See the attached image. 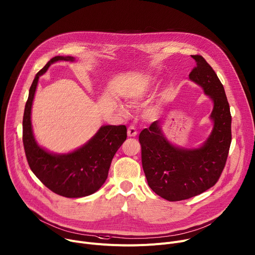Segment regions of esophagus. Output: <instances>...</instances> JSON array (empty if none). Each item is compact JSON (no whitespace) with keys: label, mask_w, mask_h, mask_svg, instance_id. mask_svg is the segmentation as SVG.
I'll return each mask as SVG.
<instances>
[{"label":"esophagus","mask_w":255,"mask_h":255,"mask_svg":"<svg viewBox=\"0 0 255 255\" xmlns=\"http://www.w3.org/2000/svg\"><path fill=\"white\" fill-rule=\"evenodd\" d=\"M127 134L129 137H135L137 135V130L134 126H130L128 127V130H127Z\"/></svg>","instance_id":"esophagus-1"}]
</instances>
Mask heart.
Segmentation results:
<instances>
[{
  "instance_id": "obj_1",
  "label": "heart",
  "mask_w": 255,
  "mask_h": 255,
  "mask_svg": "<svg viewBox=\"0 0 255 255\" xmlns=\"http://www.w3.org/2000/svg\"><path fill=\"white\" fill-rule=\"evenodd\" d=\"M147 87H142V88H139V89H137V90H134L133 92H131V93H129L128 94V96H127V100L130 102V103H132V104H138V103H140L145 97H146V94H147ZM119 112L121 113V114H123V115H126L127 114V111H126V109L124 108V107H122V106H119ZM146 115L148 116V117H155L156 115H157V112H156V109L155 108H153V107H151V108H148L147 109V111H146Z\"/></svg>"
}]
</instances>
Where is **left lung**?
<instances>
[{
    "label": "left lung",
    "instance_id": "obj_1",
    "mask_svg": "<svg viewBox=\"0 0 255 255\" xmlns=\"http://www.w3.org/2000/svg\"><path fill=\"white\" fill-rule=\"evenodd\" d=\"M197 66L189 75L213 101V130L203 145L188 149L171 144L159 121L140 132L141 159L148 186L159 197L181 201L198 196L219 179L231 144V114L225 90L202 55H192Z\"/></svg>",
    "mask_w": 255,
    "mask_h": 255
}]
</instances>
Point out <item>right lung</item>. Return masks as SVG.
Here are the masks:
<instances>
[{"label":"right lung","mask_w":255,"mask_h":255,"mask_svg":"<svg viewBox=\"0 0 255 255\" xmlns=\"http://www.w3.org/2000/svg\"><path fill=\"white\" fill-rule=\"evenodd\" d=\"M71 56H55L36 74L29 90L23 116V144L28 164L41 183L53 193L66 198H82L96 193L108 177L112 159L127 138L125 125H106L79 149L65 153H50L36 142L31 124V109L39 77L50 64Z\"/></svg>","instance_id":"right-lung-1"}]
</instances>
